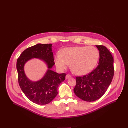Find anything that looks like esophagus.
Returning a JSON list of instances; mask_svg holds the SVG:
<instances>
[{
    "instance_id": "1",
    "label": "esophagus",
    "mask_w": 128,
    "mask_h": 128,
    "mask_svg": "<svg viewBox=\"0 0 128 128\" xmlns=\"http://www.w3.org/2000/svg\"><path fill=\"white\" fill-rule=\"evenodd\" d=\"M71 77H72V76H71V75H69V74H68V75H66V78L67 80H68V79H69V78H70Z\"/></svg>"
}]
</instances>
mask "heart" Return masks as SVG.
Here are the masks:
<instances>
[{"instance_id":"1","label":"heart","mask_w":128,"mask_h":128,"mask_svg":"<svg viewBox=\"0 0 128 128\" xmlns=\"http://www.w3.org/2000/svg\"><path fill=\"white\" fill-rule=\"evenodd\" d=\"M98 50L93 46L72 47L64 48L62 53L58 52L54 56L56 68L62 71L70 64L72 71L79 75L90 72L99 59Z\"/></svg>"}]
</instances>
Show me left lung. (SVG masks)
<instances>
[{"label":"left lung","instance_id":"8db88e82","mask_svg":"<svg viewBox=\"0 0 128 128\" xmlns=\"http://www.w3.org/2000/svg\"><path fill=\"white\" fill-rule=\"evenodd\" d=\"M99 51V64L88 75L76 77V85L74 89L77 96L84 101L92 102L105 94L113 78L114 59L105 46L96 45Z\"/></svg>","mask_w":128,"mask_h":128}]
</instances>
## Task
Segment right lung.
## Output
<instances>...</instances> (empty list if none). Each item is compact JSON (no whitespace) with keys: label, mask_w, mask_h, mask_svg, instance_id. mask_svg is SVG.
I'll return each mask as SVG.
<instances>
[{"label":"right lung","mask_w":128,"mask_h":128,"mask_svg":"<svg viewBox=\"0 0 128 128\" xmlns=\"http://www.w3.org/2000/svg\"><path fill=\"white\" fill-rule=\"evenodd\" d=\"M32 58L43 61L48 69L39 81L28 78L24 72V66ZM52 44H38L26 49L17 61L16 68L18 83L22 91L30 101L40 105L51 102L57 96L58 88L65 80L66 74H58L52 70L54 66Z\"/></svg>","instance_id":"1"}]
</instances>
